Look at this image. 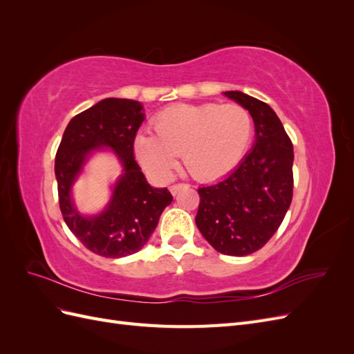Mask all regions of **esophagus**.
Masks as SVG:
<instances>
[{"mask_svg":"<svg viewBox=\"0 0 354 354\" xmlns=\"http://www.w3.org/2000/svg\"><path fill=\"white\" fill-rule=\"evenodd\" d=\"M183 187H187V185H185V183H176V185H173V186L169 187V190H171V194H173V195H177L178 192L183 189Z\"/></svg>","mask_w":354,"mask_h":354,"instance_id":"34e87169","label":"esophagus"}]
</instances>
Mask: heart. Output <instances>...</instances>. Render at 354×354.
<instances>
[{"instance_id":"obj_1","label":"heart","mask_w":354,"mask_h":354,"mask_svg":"<svg viewBox=\"0 0 354 354\" xmlns=\"http://www.w3.org/2000/svg\"><path fill=\"white\" fill-rule=\"evenodd\" d=\"M153 134L134 138V156L149 173L167 178L181 153L189 173L208 181L229 174L248 151L254 124L236 103L176 104L152 120Z\"/></svg>"}]
</instances>
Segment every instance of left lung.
<instances>
[{
    "label": "left lung",
    "mask_w": 354,
    "mask_h": 354,
    "mask_svg": "<svg viewBox=\"0 0 354 354\" xmlns=\"http://www.w3.org/2000/svg\"><path fill=\"white\" fill-rule=\"evenodd\" d=\"M252 116L255 142L218 183L199 187L196 226L214 250L243 257L267 243L292 201L294 149L269 104L242 91H224Z\"/></svg>",
    "instance_id": "8db88e82"
}]
</instances>
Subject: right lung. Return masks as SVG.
Returning <instances> with one entry per match:
<instances>
[{
	"label": "right lung",
	"mask_w": 354,
	"mask_h": 354,
	"mask_svg": "<svg viewBox=\"0 0 354 354\" xmlns=\"http://www.w3.org/2000/svg\"><path fill=\"white\" fill-rule=\"evenodd\" d=\"M143 121L140 102L104 99L72 118L56 153L55 173L63 220L85 248L106 259L140 251L173 201L167 187L155 189L147 183L134 159V138ZM104 147L120 159L123 174L114 185L109 207L95 216H82L71 201V186L88 156Z\"/></svg>",
	"instance_id": "right-lung-1"
}]
</instances>
